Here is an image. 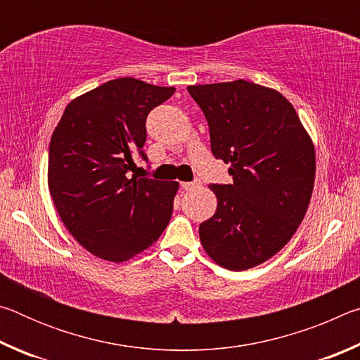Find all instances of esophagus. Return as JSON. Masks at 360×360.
Instances as JSON below:
<instances>
[{"label": "esophagus", "mask_w": 360, "mask_h": 360, "mask_svg": "<svg viewBox=\"0 0 360 360\" xmlns=\"http://www.w3.org/2000/svg\"><path fill=\"white\" fill-rule=\"evenodd\" d=\"M200 184H202V182L200 181H193V182H182V188H184V191H193V188H197V187H200Z\"/></svg>", "instance_id": "1"}]
</instances>
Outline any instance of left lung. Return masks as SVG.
Listing matches in <instances>:
<instances>
[{
  "label": "left lung",
  "mask_w": 360,
  "mask_h": 360,
  "mask_svg": "<svg viewBox=\"0 0 360 360\" xmlns=\"http://www.w3.org/2000/svg\"><path fill=\"white\" fill-rule=\"evenodd\" d=\"M210 125L211 150L230 163L231 184H211L214 216L200 225L206 254L241 271L288 245L307 214L316 176L311 136L289 100L243 81L188 85Z\"/></svg>",
  "instance_id": "obj_1"
}]
</instances>
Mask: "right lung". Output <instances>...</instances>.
<instances>
[{"mask_svg":"<svg viewBox=\"0 0 360 360\" xmlns=\"http://www.w3.org/2000/svg\"><path fill=\"white\" fill-rule=\"evenodd\" d=\"M133 77L70 101L49 144L47 184L65 227L90 254L125 262L158 240L172 219L176 181L138 178L148 157L146 117L174 94Z\"/></svg>","mask_w":360,"mask_h":360,"instance_id":"obj_1","label":"right lung"}]
</instances>
